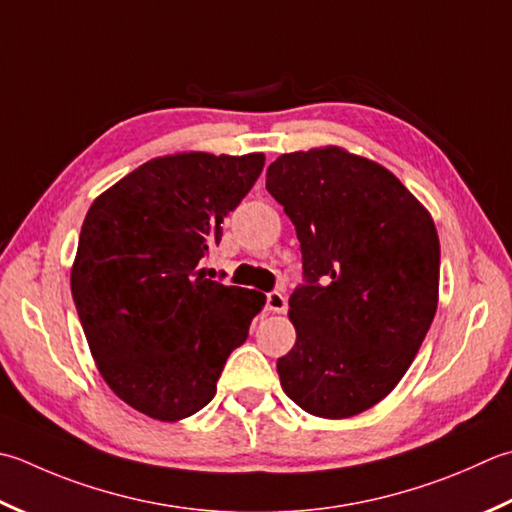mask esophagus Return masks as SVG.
I'll return each mask as SVG.
<instances>
[{
    "instance_id": "1",
    "label": "esophagus",
    "mask_w": 512,
    "mask_h": 512,
    "mask_svg": "<svg viewBox=\"0 0 512 512\" xmlns=\"http://www.w3.org/2000/svg\"><path fill=\"white\" fill-rule=\"evenodd\" d=\"M266 306L273 313H286V295L282 290H273V293L266 295Z\"/></svg>"
}]
</instances>
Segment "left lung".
<instances>
[{"instance_id":"1","label":"left lung","mask_w":512,"mask_h":512,"mask_svg":"<svg viewBox=\"0 0 512 512\" xmlns=\"http://www.w3.org/2000/svg\"><path fill=\"white\" fill-rule=\"evenodd\" d=\"M266 190L295 224L308 282L288 299L297 339L279 382L310 415L355 417L399 384L433 324L435 222L388 168L342 146L279 155Z\"/></svg>"}]
</instances>
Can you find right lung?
I'll list each match as a JSON object with an SVG mask.
<instances>
[{
    "label": "right lung",
    "instance_id": "obj_1",
    "mask_svg": "<svg viewBox=\"0 0 512 512\" xmlns=\"http://www.w3.org/2000/svg\"><path fill=\"white\" fill-rule=\"evenodd\" d=\"M264 153L155 157L90 204L70 290L99 375L130 408L179 422L215 397L266 295L199 268Z\"/></svg>",
    "mask_w": 512,
    "mask_h": 512
}]
</instances>
